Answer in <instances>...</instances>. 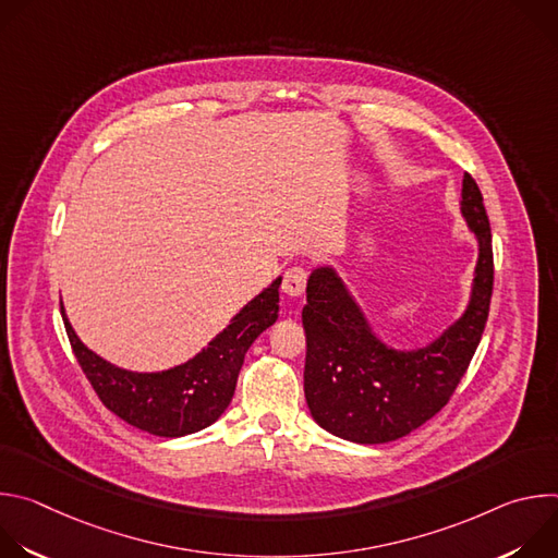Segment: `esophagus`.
<instances>
[{"label": "esophagus", "mask_w": 558, "mask_h": 558, "mask_svg": "<svg viewBox=\"0 0 558 558\" xmlns=\"http://www.w3.org/2000/svg\"><path fill=\"white\" fill-rule=\"evenodd\" d=\"M306 269L304 267H291L284 271V278H282V291L291 298H298L304 293V287H306Z\"/></svg>", "instance_id": "obj_1"}]
</instances>
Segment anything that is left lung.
<instances>
[{
  "label": "left lung",
  "mask_w": 558,
  "mask_h": 558,
  "mask_svg": "<svg viewBox=\"0 0 558 558\" xmlns=\"http://www.w3.org/2000/svg\"><path fill=\"white\" fill-rule=\"evenodd\" d=\"M461 214L480 243L470 302L454 325L422 349L384 344L333 267L308 276L304 397L311 417L331 435L355 444L395 441L448 404L482 342L495 282L490 220L470 174H463Z\"/></svg>",
  "instance_id": "1"
}]
</instances>
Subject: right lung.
I'll return each mask as SVG.
<instances>
[{"instance_id":"right-lung-1","label":"right lung","mask_w":558,"mask_h":558,"mask_svg":"<svg viewBox=\"0 0 558 558\" xmlns=\"http://www.w3.org/2000/svg\"><path fill=\"white\" fill-rule=\"evenodd\" d=\"M276 278L231 317L207 349L181 366L158 373L119 368L93 353L70 327L61 306L74 357L108 411L156 437H183L214 424L229 407L235 379L254 340L278 320Z\"/></svg>"}]
</instances>
